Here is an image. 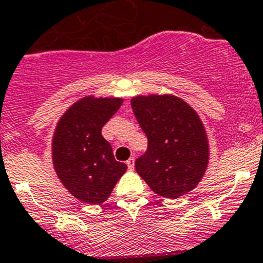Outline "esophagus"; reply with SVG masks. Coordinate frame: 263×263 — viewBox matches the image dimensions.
<instances>
[{"instance_id":"obj_1","label":"esophagus","mask_w":263,"mask_h":263,"mask_svg":"<svg viewBox=\"0 0 263 263\" xmlns=\"http://www.w3.org/2000/svg\"><path fill=\"white\" fill-rule=\"evenodd\" d=\"M127 166H128V170H134L135 167V158H129L128 161H127Z\"/></svg>"}]
</instances>
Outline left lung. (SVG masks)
<instances>
[{
	"mask_svg": "<svg viewBox=\"0 0 263 263\" xmlns=\"http://www.w3.org/2000/svg\"><path fill=\"white\" fill-rule=\"evenodd\" d=\"M131 106L148 137V149L135 162L137 174L162 197L195 190L209 163L208 135L197 112L173 95L136 96Z\"/></svg>",
	"mask_w": 263,
	"mask_h": 263,
	"instance_id": "obj_1",
	"label": "left lung"
}]
</instances>
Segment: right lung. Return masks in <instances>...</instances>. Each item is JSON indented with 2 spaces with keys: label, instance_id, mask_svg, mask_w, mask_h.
<instances>
[{
  "label": "right lung",
  "instance_id": "obj_1",
  "mask_svg": "<svg viewBox=\"0 0 263 263\" xmlns=\"http://www.w3.org/2000/svg\"><path fill=\"white\" fill-rule=\"evenodd\" d=\"M122 104L123 98L83 97L68 107L54 131V170L73 197L89 205L105 202L127 170L126 163L115 161L101 134Z\"/></svg>",
  "mask_w": 263,
  "mask_h": 263
}]
</instances>
